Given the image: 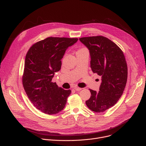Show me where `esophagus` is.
<instances>
[{
    "label": "esophagus",
    "mask_w": 146,
    "mask_h": 146,
    "mask_svg": "<svg viewBox=\"0 0 146 146\" xmlns=\"http://www.w3.org/2000/svg\"><path fill=\"white\" fill-rule=\"evenodd\" d=\"M74 89L76 91H79L81 90V88H78V87H74Z\"/></svg>",
    "instance_id": "34e87169"
}]
</instances>
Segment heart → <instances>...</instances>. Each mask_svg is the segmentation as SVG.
<instances>
[{"instance_id": "obj_1", "label": "heart", "mask_w": 146, "mask_h": 146, "mask_svg": "<svg viewBox=\"0 0 146 146\" xmlns=\"http://www.w3.org/2000/svg\"><path fill=\"white\" fill-rule=\"evenodd\" d=\"M86 48H80L77 51H82V50H86Z\"/></svg>"}]
</instances>
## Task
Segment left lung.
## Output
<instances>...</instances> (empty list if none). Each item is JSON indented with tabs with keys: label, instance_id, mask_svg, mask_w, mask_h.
<instances>
[{
	"label": "left lung",
	"instance_id": "8db88e82",
	"mask_svg": "<svg viewBox=\"0 0 146 146\" xmlns=\"http://www.w3.org/2000/svg\"><path fill=\"white\" fill-rule=\"evenodd\" d=\"M79 40L89 50L92 72L102 77L99 91L90 89L91 95L86 103L92 111L103 112L115 105L125 88L128 77L125 58L119 47L105 37Z\"/></svg>",
	"mask_w": 146,
	"mask_h": 146
}]
</instances>
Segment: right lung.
I'll return each instance as SVG.
<instances>
[{"mask_svg": "<svg viewBox=\"0 0 146 146\" xmlns=\"http://www.w3.org/2000/svg\"><path fill=\"white\" fill-rule=\"evenodd\" d=\"M77 40V38L50 37L36 43L28 50L23 84L28 98L41 112L55 114L65 107L71 91L59 87L52 79L60 69L66 50Z\"/></svg>", "mask_w": 146, "mask_h": 146, "instance_id": "obj_1", "label": "right lung"}]
</instances>
